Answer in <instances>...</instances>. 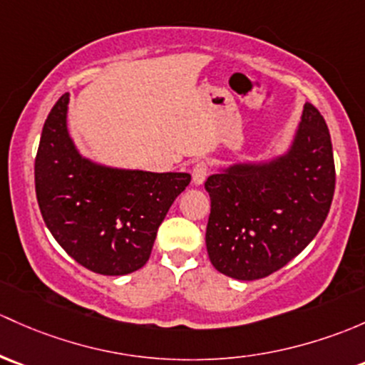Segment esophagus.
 Instances as JSON below:
<instances>
[{"label": "esophagus", "instance_id": "1", "mask_svg": "<svg viewBox=\"0 0 365 365\" xmlns=\"http://www.w3.org/2000/svg\"><path fill=\"white\" fill-rule=\"evenodd\" d=\"M208 176V164L206 163H197L192 170V182L195 185H202V182Z\"/></svg>", "mask_w": 365, "mask_h": 365}]
</instances>
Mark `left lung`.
<instances>
[{"label":"left lung","instance_id":"left-lung-1","mask_svg":"<svg viewBox=\"0 0 365 365\" xmlns=\"http://www.w3.org/2000/svg\"><path fill=\"white\" fill-rule=\"evenodd\" d=\"M334 187L331 134L306 103L283 155L232 164L206 180L212 199L206 248L215 269L245 282L282 269L320 231Z\"/></svg>","mask_w":365,"mask_h":365}]
</instances>
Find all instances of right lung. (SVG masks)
Wrapping results in <instances>:
<instances>
[{
	"mask_svg": "<svg viewBox=\"0 0 365 365\" xmlns=\"http://www.w3.org/2000/svg\"><path fill=\"white\" fill-rule=\"evenodd\" d=\"M68 103L70 94H63L53 105L34 159L41 217L80 266L129 274L147 264L157 229L190 175L117 170L86 159L68 133Z\"/></svg>",
	"mask_w": 365,
	"mask_h": 365,
	"instance_id": "1",
	"label": "right lung"
}]
</instances>
